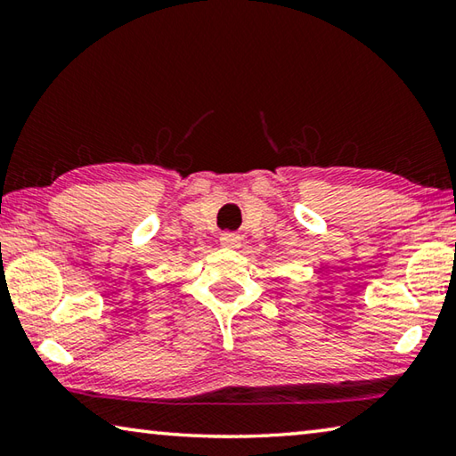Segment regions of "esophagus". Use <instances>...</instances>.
Wrapping results in <instances>:
<instances>
[{
  "label": "esophagus",
  "mask_w": 456,
  "mask_h": 456,
  "mask_svg": "<svg viewBox=\"0 0 456 456\" xmlns=\"http://www.w3.org/2000/svg\"><path fill=\"white\" fill-rule=\"evenodd\" d=\"M219 241H221L223 247H229V249H237V247L241 245V237L233 233V231H223Z\"/></svg>",
  "instance_id": "obj_1"
}]
</instances>
